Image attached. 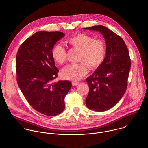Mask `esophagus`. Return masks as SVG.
Segmentation results:
<instances>
[{
  "mask_svg": "<svg viewBox=\"0 0 148 148\" xmlns=\"http://www.w3.org/2000/svg\"><path fill=\"white\" fill-rule=\"evenodd\" d=\"M79 84V82H76V81H73L72 82V85L73 86H77Z\"/></svg>",
  "mask_w": 148,
  "mask_h": 148,
  "instance_id": "obj_1",
  "label": "esophagus"
}]
</instances>
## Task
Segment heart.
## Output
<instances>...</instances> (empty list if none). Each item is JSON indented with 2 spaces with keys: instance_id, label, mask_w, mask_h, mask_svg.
Masks as SVG:
<instances>
[{
  "instance_id": "1",
  "label": "heart",
  "mask_w": 148,
  "mask_h": 148,
  "mask_svg": "<svg viewBox=\"0 0 148 148\" xmlns=\"http://www.w3.org/2000/svg\"><path fill=\"white\" fill-rule=\"evenodd\" d=\"M67 42L72 48L79 51L78 61L80 63L69 64L62 70V76L66 79H80L88 73V66L90 70H96L105 59L106 46L101 39H95L90 35L79 33L70 37ZM51 55L54 60L60 64L66 61L67 51L60 44L55 45Z\"/></svg>"
}]
</instances>
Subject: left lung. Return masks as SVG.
I'll return each mask as SVG.
<instances>
[{"instance_id":"8db88e82","label":"left lung","mask_w":148,"mask_h":148,"mask_svg":"<svg viewBox=\"0 0 148 148\" xmlns=\"http://www.w3.org/2000/svg\"><path fill=\"white\" fill-rule=\"evenodd\" d=\"M84 29L98 31L105 39V59L86 79L89 87L86 99L87 107L105 111L115 106L126 90L131 67L129 52L123 40L107 27L97 25Z\"/></svg>"}]
</instances>
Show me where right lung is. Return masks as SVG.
Listing matches in <instances>:
<instances>
[{
    "label": "right lung",
    "mask_w": 148,
    "mask_h": 148,
    "mask_svg": "<svg viewBox=\"0 0 148 148\" xmlns=\"http://www.w3.org/2000/svg\"><path fill=\"white\" fill-rule=\"evenodd\" d=\"M64 34L58 31L36 32L21 45L16 56V81L22 93L35 110L49 116L63 111L64 97L71 88L69 81L52 83L59 70L51 51Z\"/></svg>",
    "instance_id": "1"
}]
</instances>
